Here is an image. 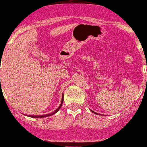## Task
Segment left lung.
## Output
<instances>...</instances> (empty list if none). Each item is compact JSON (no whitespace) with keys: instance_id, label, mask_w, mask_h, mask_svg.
<instances>
[{"instance_id":"8db88e82","label":"left lung","mask_w":147,"mask_h":147,"mask_svg":"<svg viewBox=\"0 0 147 147\" xmlns=\"http://www.w3.org/2000/svg\"><path fill=\"white\" fill-rule=\"evenodd\" d=\"M92 112H93V113H96L95 112H94V111H92Z\"/></svg>"}]
</instances>
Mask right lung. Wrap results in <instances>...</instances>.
Wrapping results in <instances>:
<instances>
[{"mask_svg":"<svg viewBox=\"0 0 147 147\" xmlns=\"http://www.w3.org/2000/svg\"><path fill=\"white\" fill-rule=\"evenodd\" d=\"M63 97H62V101H61V105H60L59 107H58V109H56V110L54 111L53 113H51L46 114V115H27V116L32 117V118H44V117L51 116V115H53V114H55V113H57L58 111H59V109H61V107L62 106V104H63Z\"/></svg>","mask_w":147,"mask_h":147,"instance_id":"right-lung-1","label":"right lung"}]
</instances>
